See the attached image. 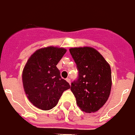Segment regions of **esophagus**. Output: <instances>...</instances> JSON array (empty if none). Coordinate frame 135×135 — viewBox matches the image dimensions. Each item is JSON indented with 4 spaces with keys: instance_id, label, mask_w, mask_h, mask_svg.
Listing matches in <instances>:
<instances>
[{
    "instance_id": "obj_1",
    "label": "esophagus",
    "mask_w": 135,
    "mask_h": 135,
    "mask_svg": "<svg viewBox=\"0 0 135 135\" xmlns=\"http://www.w3.org/2000/svg\"><path fill=\"white\" fill-rule=\"evenodd\" d=\"M66 80H67V82L69 83L70 84V78H66Z\"/></svg>"
}]
</instances>
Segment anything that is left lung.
<instances>
[{"instance_id": "8db88e82", "label": "left lung", "mask_w": 135, "mask_h": 135, "mask_svg": "<svg viewBox=\"0 0 135 135\" xmlns=\"http://www.w3.org/2000/svg\"><path fill=\"white\" fill-rule=\"evenodd\" d=\"M70 52L78 70V78L72 83L70 88L78 106L87 113L97 112L105 104L110 95V65L92 47L70 48Z\"/></svg>"}]
</instances>
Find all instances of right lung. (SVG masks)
I'll return each instance as SVG.
<instances>
[{
  "label": "right lung",
  "mask_w": 135,
  "mask_h": 135,
  "mask_svg": "<svg viewBox=\"0 0 135 135\" xmlns=\"http://www.w3.org/2000/svg\"><path fill=\"white\" fill-rule=\"evenodd\" d=\"M67 50L48 47L36 50L28 58L22 73L24 91L29 101L42 110H50L57 104L70 85L60 76L57 65Z\"/></svg>",
  "instance_id": "right-lung-1"
}]
</instances>
